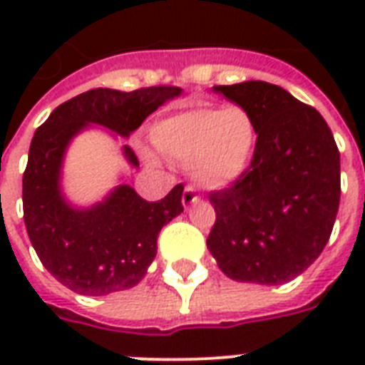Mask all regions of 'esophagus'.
Here are the masks:
<instances>
[{
	"label": "esophagus",
	"mask_w": 365,
	"mask_h": 365,
	"mask_svg": "<svg viewBox=\"0 0 365 365\" xmlns=\"http://www.w3.org/2000/svg\"><path fill=\"white\" fill-rule=\"evenodd\" d=\"M200 197L197 193H195V189L193 187H185L183 189V195H182V202L183 206L187 208V206L195 205V202H199Z\"/></svg>",
	"instance_id": "obj_1"
}]
</instances>
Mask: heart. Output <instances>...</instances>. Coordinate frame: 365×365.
Here are the masks:
<instances>
[{"instance_id": "b5f03b06", "label": "heart", "mask_w": 365, "mask_h": 365, "mask_svg": "<svg viewBox=\"0 0 365 365\" xmlns=\"http://www.w3.org/2000/svg\"><path fill=\"white\" fill-rule=\"evenodd\" d=\"M151 140L168 159L189 165L195 182L220 189L237 182L250 168L257 148V126L240 106L197 104L160 119Z\"/></svg>"}]
</instances>
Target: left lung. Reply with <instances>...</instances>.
I'll return each mask as SVG.
<instances>
[{
	"label": "left lung",
	"instance_id": "obj_1",
	"mask_svg": "<svg viewBox=\"0 0 365 365\" xmlns=\"http://www.w3.org/2000/svg\"><path fill=\"white\" fill-rule=\"evenodd\" d=\"M214 91L254 117L257 148L233 185L210 193L206 246L229 278L278 286L299 277L328 244L341 199L339 149L314 108L265 81Z\"/></svg>",
	"mask_w": 365,
	"mask_h": 365
}]
</instances>
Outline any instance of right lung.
<instances>
[{"label": "right lung", "instance_id": "1", "mask_svg": "<svg viewBox=\"0 0 365 365\" xmlns=\"http://www.w3.org/2000/svg\"><path fill=\"white\" fill-rule=\"evenodd\" d=\"M180 87H148L132 93L93 88L60 104L36 130L22 176L24 223L43 267L81 295H106L136 286L157 254L163 225L183 212V185L149 202L126 183L91 208L66 200L60 178L66 149L88 125L128 138ZM123 155L140 166L128 145Z\"/></svg>", "mask_w": 365, "mask_h": 365}]
</instances>
